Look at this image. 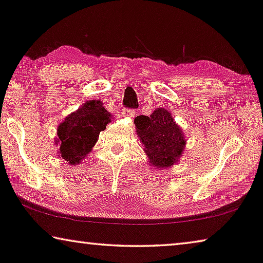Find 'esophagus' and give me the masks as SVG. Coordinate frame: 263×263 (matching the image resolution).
<instances>
[{"label": "esophagus", "instance_id": "obj_1", "mask_svg": "<svg viewBox=\"0 0 263 263\" xmlns=\"http://www.w3.org/2000/svg\"><path fill=\"white\" fill-rule=\"evenodd\" d=\"M121 115H123V117H125V118H133V117L136 116V112L135 109L124 108L123 111H121Z\"/></svg>", "mask_w": 263, "mask_h": 263}]
</instances>
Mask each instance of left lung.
Segmentation results:
<instances>
[{
  "mask_svg": "<svg viewBox=\"0 0 263 263\" xmlns=\"http://www.w3.org/2000/svg\"><path fill=\"white\" fill-rule=\"evenodd\" d=\"M135 124L148 162L155 169H165L178 162L186 140L167 109H155L150 117H136Z\"/></svg>",
  "mask_w": 263,
  "mask_h": 263,
  "instance_id": "8db88e82",
  "label": "left lung"
}]
</instances>
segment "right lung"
Here are the masks:
<instances>
[{
	"label": "right lung",
	"instance_id": "1",
	"mask_svg": "<svg viewBox=\"0 0 263 263\" xmlns=\"http://www.w3.org/2000/svg\"><path fill=\"white\" fill-rule=\"evenodd\" d=\"M111 117L100 100L84 103L59 125V157L70 165L79 164L96 145L99 133L106 128Z\"/></svg>",
	"mask_w": 263,
	"mask_h": 263
}]
</instances>
